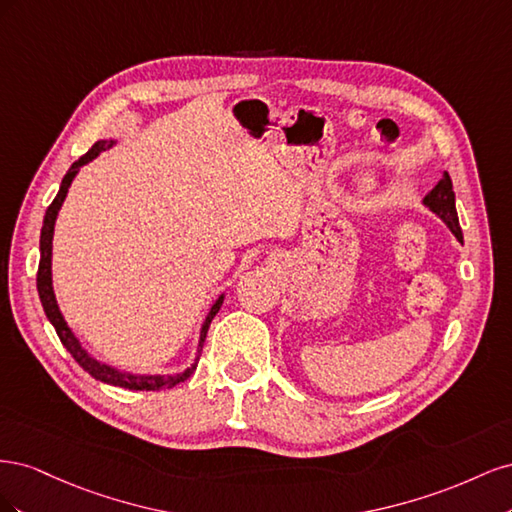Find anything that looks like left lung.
<instances>
[{"instance_id":"1","label":"left lung","mask_w":512,"mask_h":512,"mask_svg":"<svg viewBox=\"0 0 512 512\" xmlns=\"http://www.w3.org/2000/svg\"><path fill=\"white\" fill-rule=\"evenodd\" d=\"M423 207H427L431 213H436L438 218L448 226V230H451L459 241H463L459 218H457V207H455L453 181L448 177L446 170L442 173V179L436 183V188L425 194Z\"/></svg>"}]
</instances>
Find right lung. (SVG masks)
Listing matches in <instances>:
<instances>
[{"mask_svg": "<svg viewBox=\"0 0 512 512\" xmlns=\"http://www.w3.org/2000/svg\"><path fill=\"white\" fill-rule=\"evenodd\" d=\"M115 145H117V138H111V141H98L94 147H91L85 153L83 158H79L70 166L66 177L61 179L59 192L53 198V203L49 205V209H46V213H44V222H42V230H40V262H38V280H36V284H38V294H40V303L44 307V314L55 327V331L61 339V344H64V348L74 356V361L79 363L91 378H96V380H100L104 384H111V386H121V389H130V391H162V389H170V386H175V384L188 380L192 376V371L198 365L200 352H203V344H205V337H207V331H209V324H211L213 316L220 312V307L224 303V292L213 301V305L209 307V312H207V318L203 322V327H200L194 361L185 369L177 371V374L162 376V374H132V371L119 369L115 365L98 361L94 354L83 348L81 339L76 337L74 331L68 327V322H66L64 314H61V309L57 305L55 290H53V235H55V222H57L59 209H61V205H64L70 185H72L74 177L79 175V170L85 164H89L91 160H96L102 151L111 149Z\"/></svg>", "mask_w": 512, "mask_h": 512, "instance_id": "1", "label": "right lung"}]
</instances>
